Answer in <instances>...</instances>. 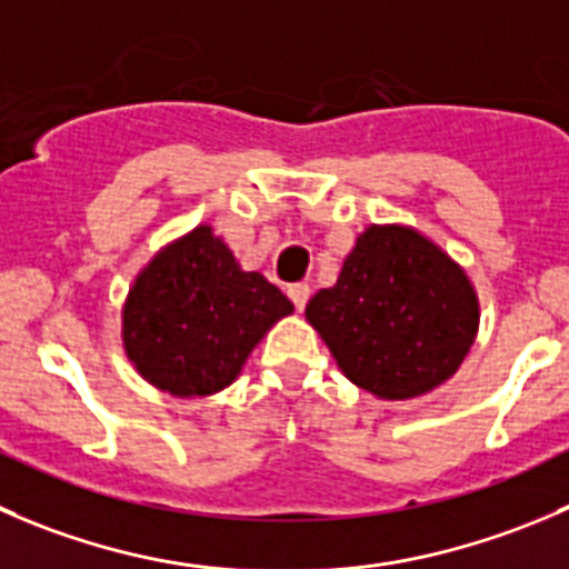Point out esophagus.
<instances>
[{
	"mask_svg": "<svg viewBox=\"0 0 569 569\" xmlns=\"http://www.w3.org/2000/svg\"><path fill=\"white\" fill-rule=\"evenodd\" d=\"M308 297H311V289H308V283H291L289 286V300L295 302L297 311H302V308H306Z\"/></svg>",
	"mask_w": 569,
	"mask_h": 569,
	"instance_id": "obj_1",
	"label": "esophagus"
}]
</instances>
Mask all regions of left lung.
I'll use <instances>...</instances> for the list:
<instances>
[{"instance_id":"obj_1","label":"left lung","mask_w":569,"mask_h":569,"mask_svg":"<svg viewBox=\"0 0 569 569\" xmlns=\"http://www.w3.org/2000/svg\"><path fill=\"white\" fill-rule=\"evenodd\" d=\"M306 317L358 389L408 400L461 367L478 333V297L433 241L400 224H372L336 286L308 300Z\"/></svg>"}]
</instances>
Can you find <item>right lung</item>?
<instances>
[{
  "label": "right lung",
  "instance_id": "1",
  "mask_svg": "<svg viewBox=\"0 0 569 569\" xmlns=\"http://www.w3.org/2000/svg\"><path fill=\"white\" fill-rule=\"evenodd\" d=\"M289 297L263 274L244 272L208 224L158 252L138 274L121 311L127 358L174 397H206L236 380L252 347Z\"/></svg>",
  "mask_w": 569,
  "mask_h": 569
}]
</instances>
